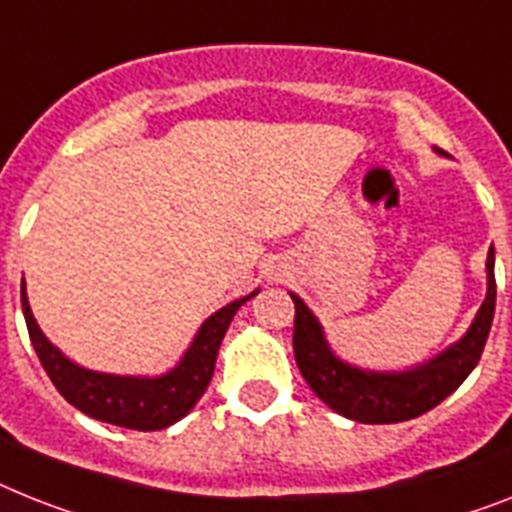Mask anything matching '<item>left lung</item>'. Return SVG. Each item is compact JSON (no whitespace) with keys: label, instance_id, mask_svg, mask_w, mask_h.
Returning <instances> with one entry per match:
<instances>
[{"label":"left lung","instance_id":"1","mask_svg":"<svg viewBox=\"0 0 512 512\" xmlns=\"http://www.w3.org/2000/svg\"><path fill=\"white\" fill-rule=\"evenodd\" d=\"M295 303L293 350L303 379L319 400L358 424H398L432 411L458 390L476 369L494 319V248L487 253V298L476 311L466 335L429 361L405 371H371L342 361L329 348L324 327L314 311L290 293Z\"/></svg>","mask_w":512,"mask_h":512}]
</instances>
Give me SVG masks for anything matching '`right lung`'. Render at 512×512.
<instances>
[{
  "label": "right lung",
  "mask_w": 512,
  "mask_h": 512,
  "mask_svg": "<svg viewBox=\"0 0 512 512\" xmlns=\"http://www.w3.org/2000/svg\"><path fill=\"white\" fill-rule=\"evenodd\" d=\"M253 295H259V290H253V293L214 311L198 327L196 337L183 353V358L170 371L156 374V377H130V374L91 371L70 361L41 332L31 311V303H28L25 280L20 285V303H23V316L25 324H28L33 350H36L38 361L59 390V395L96 421L138 429V432L167 429L183 416H188L190 408L201 400V395L209 387L219 345L225 340L232 316L238 314V308L251 301Z\"/></svg>",
  "instance_id": "right-lung-1"
}]
</instances>
